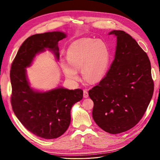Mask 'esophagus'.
<instances>
[{"instance_id": "esophagus-1", "label": "esophagus", "mask_w": 160, "mask_h": 160, "mask_svg": "<svg viewBox=\"0 0 160 160\" xmlns=\"http://www.w3.org/2000/svg\"><path fill=\"white\" fill-rule=\"evenodd\" d=\"M88 97H89V95H88V92L87 91L86 89L84 90V98H88Z\"/></svg>"}]
</instances>
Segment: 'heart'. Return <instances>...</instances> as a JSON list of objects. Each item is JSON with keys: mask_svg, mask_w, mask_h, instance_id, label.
I'll list each match as a JSON object with an SVG mask.
<instances>
[{"mask_svg": "<svg viewBox=\"0 0 160 160\" xmlns=\"http://www.w3.org/2000/svg\"><path fill=\"white\" fill-rule=\"evenodd\" d=\"M68 61H61L66 78L73 83L79 80V69L87 82H97L105 76L110 65V52L105 41L91 38L72 43L67 53Z\"/></svg>", "mask_w": 160, "mask_h": 160, "instance_id": "1", "label": "heart"}]
</instances>
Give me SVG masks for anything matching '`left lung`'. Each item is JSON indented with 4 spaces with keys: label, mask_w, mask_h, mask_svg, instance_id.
<instances>
[{
    "label": "left lung",
    "mask_w": 160,
    "mask_h": 160,
    "mask_svg": "<svg viewBox=\"0 0 160 160\" xmlns=\"http://www.w3.org/2000/svg\"><path fill=\"white\" fill-rule=\"evenodd\" d=\"M116 37L114 59L105 78L89 91L93 118L111 134L126 131L141 120L154 92L149 58L136 40L123 31Z\"/></svg>",
    "instance_id": "left-lung-1"
}]
</instances>
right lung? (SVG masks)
I'll use <instances>...</instances> for the list:
<instances>
[{
	"mask_svg": "<svg viewBox=\"0 0 160 160\" xmlns=\"http://www.w3.org/2000/svg\"><path fill=\"white\" fill-rule=\"evenodd\" d=\"M66 37L67 34L61 31L29 37L20 46L11 67L13 112L27 129L46 139L58 138L67 131L72 107L82 100L83 91L59 86L46 92L35 90L30 86L26 68L31 65L37 55L46 49L59 60L58 42Z\"/></svg>",
	"mask_w": 160,
	"mask_h": 160,
	"instance_id": "right-lung-1",
	"label": "right lung"
}]
</instances>
